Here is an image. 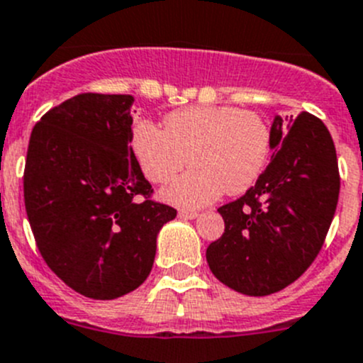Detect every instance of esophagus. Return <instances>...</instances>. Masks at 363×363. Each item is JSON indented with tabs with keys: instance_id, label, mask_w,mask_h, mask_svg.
I'll list each match as a JSON object with an SVG mask.
<instances>
[{
	"instance_id": "1",
	"label": "esophagus",
	"mask_w": 363,
	"mask_h": 363,
	"mask_svg": "<svg viewBox=\"0 0 363 363\" xmlns=\"http://www.w3.org/2000/svg\"><path fill=\"white\" fill-rule=\"evenodd\" d=\"M196 216H199L196 211H179V218H182V220H195Z\"/></svg>"
}]
</instances>
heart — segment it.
<instances>
[{
	"instance_id": "b5f03b06",
	"label": "heart",
	"mask_w": 363,
	"mask_h": 363,
	"mask_svg": "<svg viewBox=\"0 0 363 363\" xmlns=\"http://www.w3.org/2000/svg\"><path fill=\"white\" fill-rule=\"evenodd\" d=\"M129 147L150 182L163 184L191 164L188 174L161 191V199L182 209H200L246 191L262 175L271 156L266 118L235 106H191L168 113L163 131L147 121L133 125Z\"/></svg>"
}]
</instances>
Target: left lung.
<instances>
[{"instance_id":"8db88e82","label":"left lung","mask_w":363,"mask_h":363,"mask_svg":"<svg viewBox=\"0 0 363 363\" xmlns=\"http://www.w3.org/2000/svg\"><path fill=\"white\" fill-rule=\"evenodd\" d=\"M269 164L241 199L218 209L225 232L206 252L213 275L248 296L282 291L325 242L339 200L333 140L314 115H277Z\"/></svg>"}]
</instances>
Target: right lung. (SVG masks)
<instances>
[{
	"label": "right lung",
	"instance_id": "right-lung-1",
	"mask_svg": "<svg viewBox=\"0 0 363 363\" xmlns=\"http://www.w3.org/2000/svg\"><path fill=\"white\" fill-rule=\"evenodd\" d=\"M133 103L79 94L49 110L28 145L24 206L38 250L58 279L92 300L142 286L161 227L177 216L149 199L152 188L133 157Z\"/></svg>",
	"mask_w": 363,
	"mask_h": 363
}]
</instances>
